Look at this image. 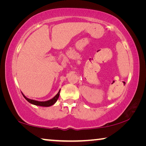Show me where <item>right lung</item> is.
<instances>
[{"label": "right lung", "instance_id": "1", "mask_svg": "<svg viewBox=\"0 0 146 146\" xmlns=\"http://www.w3.org/2000/svg\"><path fill=\"white\" fill-rule=\"evenodd\" d=\"M60 90H59V91L58 92V93L53 98H51L50 100H48L47 101H38V100H32V99H29V98H27L24 94L22 93L23 94V97L25 98V99L29 102V103L35 105V106H42V107H49V106L53 105L56 101H57L58 98L59 97V95H60Z\"/></svg>", "mask_w": 146, "mask_h": 146}]
</instances>
